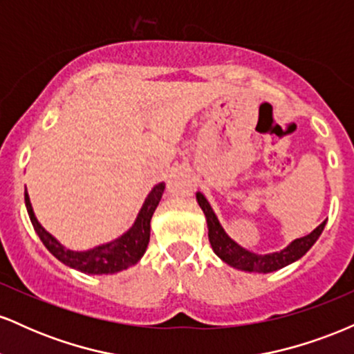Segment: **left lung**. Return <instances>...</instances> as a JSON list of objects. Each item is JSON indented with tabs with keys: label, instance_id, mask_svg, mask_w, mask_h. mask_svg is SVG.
I'll list each match as a JSON object with an SVG mask.
<instances>
[{
	"label": "left lung",
	"instance_id": "1",
	"mask_svg": "<svg viewBox=\"0 0 354 354\" xmlns=\"http://www.w3.org/2000/svg\"><path fill=\"white\" fill-rule=\"evenodd\" d=\"M196 201L200 205L206 218V225H208V238L211 248L216 253L218 258H221L226 265L236 268V270L248 271V273H271V271L281 270V268L291 265V263L298 261L301 256L310 251V248L315 245L316 239L323 233L324 225L323 221L316 230H313L306 236L295 239L281 251H274V253L258 254L253 251L246 250V248L239 246L236 241H233L226 231L223 230L221 223L218 221V216L214 214L213 208L205 198V194L198 191Z\"/></svg>",
	"mask_w": 354,
	"mask_h": 354
}]
</instances>
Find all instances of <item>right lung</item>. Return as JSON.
<instances>
[{
    "label": "right lung",
    "instance_id": "add662e5",
    "mask_svg": "<svg viewBox=\"0 0 354 354\" xmlns=\"http://www.w3.org/2000/svg\"><path fill=\"white\" fill-rule=\"evenodd\" d=\"M163 191L165 183H158L149 191L143 206H141L140 213H138L135 223H133V226L126 233L121 234L120 238L113 239V241L95 246L86 251L68 250L66 246L61 245L58 239L39 225V221L35 216L28 191H24V205H26L28 214H30L31 225H33L35 231L38 233L43 245L46 246V250L56 259H59L61 263L73 268V270L81 271V273L113 274L118 273V271L128 270L129 266L136 265L143 258L149 243V231H151V225L149 223H151L153 213L156 209L158 203H160L161 196H163Z\"/></svg>",
    "mask_w": 354,
    "mask_h": 354
}]
</instances>
